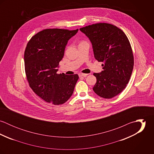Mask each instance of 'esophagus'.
Instances as JSON below:
<instances>
[{"label":"esophagus","instance_id":"34e87169","mask_svg":"<svg viewBox=\"0 0 154 154\" xmlns=\"http://www.w3.org/2000/svg\"><path fill=\"white\" fill-rule=\"evenodd\" d=\"M87 75H88V74H87V73H81L79 74V77H82V76H83V77H86Z\"/></svg>","mask_w":154,"mask_h":154}]
</instances>
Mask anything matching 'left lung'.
<instances>
[{
	"label": "left lung",
	"mask_w": 154,
	"mask_h": 154,
	"mask_svg": "<svg viewBox=\"0 0 154 154\" xmlns=\"http://www.w3.org/2000/svg\"><path fill=\"white\" fill-rule=\"evenodd\" d=\"M91 41L95 59L103 70L94 73L97 82L93 90L98 96L111 98L126 87L134 65L130 42L125 32L107 23H97L79 29Z\"/></svg>",
	"instance_id": "1"
}]
</instances>
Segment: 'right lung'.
<instances>
[{
	"label": "right lung",
	"mask_w": 154,
	"mask_h": 154,
	"mask_svg": "<svg viewBox=\"0 0 154 154\" xmlns=\"http://www.w3.org/2000/svg\"><path fill=\"white\" fill-rule=\"evenodd\" d=\"M78 31L45 29L34 35L24 53L25 70L30 88L45 101L64 104L72 96L79 79L77 74L57 73L68 40Z\"/></svg>",
	"instance_id": "obj_1"
}]
</instances>
